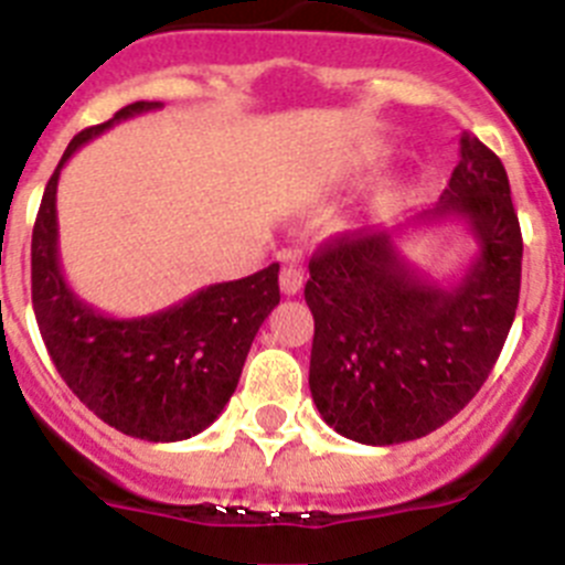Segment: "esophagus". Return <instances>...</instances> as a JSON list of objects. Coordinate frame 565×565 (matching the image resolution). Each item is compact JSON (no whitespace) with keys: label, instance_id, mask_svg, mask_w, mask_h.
Returning a JSON list of instances; mask_svg holds the SVG:
<instances>
[{"label":"esophagus","instance_id":"34e87169","mask_svg":"<svg viewBox=\"0 0 565 565\" xmlns=\"http://www.w3.org/2000/svg\"><path fill=\"white\" fill-rule=\"evenodd\" d=\"M303 281H307V273L300 265H287L281 270V292L284 295H298L303 289Z\"/></svg>","mask_w":565,"mask_h":565}]
</instances>
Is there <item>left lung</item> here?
Instances as JSON below:
<instances>
[{"mask_svg":"<svg viewBox=\"0 0 565 565\" xmlns=\"http://www.w3.org/2000/svg\"><path fill=\"white\" fill-rule=\"evenodd\" d=\"M462 218L478 256L431 282L397 250L409 227ZM519 214L502 161L460 136V163L435 209L402 231L340 234L309 262L315 318L309 390L326 424L367 446L424 437L455 418L497 365L521 289Z\"/></svg>","mask_w":565,"mask_h":565,"instance_id":"1","label":"left lung"}]
</instances>
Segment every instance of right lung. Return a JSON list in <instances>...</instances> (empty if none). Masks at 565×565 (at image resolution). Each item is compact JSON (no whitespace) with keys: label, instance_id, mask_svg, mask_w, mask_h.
<instances>
[{"label":"right lung","instance_id":"add662e5","mask_svg":"<svg viewBox=\"0 0 565 565\" xmlns=\"http://www.w3.org/2000/svg\"><path fill=\"white\" fill-rule=\"evenodd\" d=\"M161 108L134 103L68 141L41 198L33 228V309L68 390L97 418L130 437L175 443L217 420L239 384L258 326L278 307V265L239 281L211 284L145 318H108L77 298L57 256V178L86 141L130 116Z\"/></svg>","mask_w":565,"mask_h":565}]
</instances>
